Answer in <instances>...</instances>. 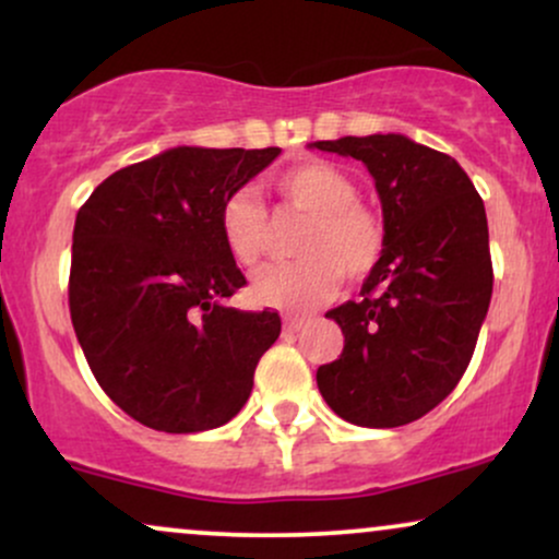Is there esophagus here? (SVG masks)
Returning a JSON list of instances; mask_svg holds the SVG:
<instances>
[{"label":"esophagus","instance_id":"34e87169","mask_svg":"<svg viewBox=\"0 0 559 559\" xmlns=\"http://www.w3.org/2000/svg\"><path fill=\"white\" fill-rule=\"evenodd\" d=\"M305 323H307L305 318H286V320H284V331H286V333H294V331H299Z\"/></svg>","mask_w":559,"mask_h":559}]
</instances>
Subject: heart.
I'll use <instances>...</instances> for the list:
<instances>
[{
    "instance_id": "heart-1",
    "label": "heart",
    "mask_w": 559,
    "mask_h": 559,
    "mask_svg": "<svg viewBox=\"0 0 559 559\" xmlns=\"http://www.w3.org/2000/svg\"><path fill=\"white\" fill-rule=\"evenodd\" d=\"M281 210L307 215L294 262L262 271L252 284L260 305L301 316L323 305L346 281H365L386 252V226L373 207L357 199L352 176L329 159H301L271 178ZM217 230L230 260L254 267L271 239V217L262 199L236 189L221 202Z\"/></svg>"
}]
</instances>
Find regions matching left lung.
Instances as JSON below:
<instances>
[{
  "label": "left lung",
  "mask_w": 559,
  "mask_h": 559,
  "mask_svg": "<svg viewBox=\"0 0 559 559\" xmlns=\"http://www.w3.org/2000/svg\"><path fill=\"white\" fill-rule=\"evenodd\" d=\"M316 146L368 165L386 226L360 299L325 316L344 349L320 365L318 389L355 426H407L452 394L476 349L493 286L484 199L452 157L400 133Z\"/></svg>",
  "instance_id": "8db88e82"
}]
</instances>
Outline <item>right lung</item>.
<instances>
[{
  "mask_svg": "<svg viewBox=\"0 0 559 559\" xmlns=\"http://www.w3.org/2000/svg\"><path fill=\"white\" fill-rule=\"evenodd\" d=\"M278 152L176 146L112 173L81 204L70 320L96 383L141 426L207 431L252 394L281 318L228 307L247 278L217 210Z\"/></svg>",
  "mask_w": 559,
  "mask_h": 559,
  "instance_id": "right-lung-1",
  "label": "right lung"
}]
</instances>
